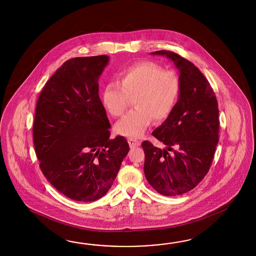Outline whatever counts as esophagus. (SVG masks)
Segmentation results:
<instances>
[{"instance_id":"1","label":"esophagus","mask_w":256,"mask_h":256,"mask_svg":"<svg viewBox=\"0 0 256 256\" xmlns=\"http://www.w3.org/2000/svg\"><path fill=\"white\" fill-rule=\"evenodd\" d=\"M128 142L130 148H136L141 146V142L134 138H128Z\"/></svg>"}]
</instances>
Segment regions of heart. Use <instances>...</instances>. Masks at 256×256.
I'll return each instance as SVG.
<instances>
[{"label":"heart","instance_id":"obj_1","mask_svg":"<svg viewBox=\"0 0 256 256\" xmlns=\"http://www.w3.org/2000/svg\"><path fill=\"white\" fill-rule=\"evenodd\" d=\"M180 93V78L174 71L164 70L150 61L138 62L120 71V83L106 84L102 104L114 116L124 112L130 98L136 108L130 110L117 124L122 136L140 137L152 122L166 120L171 114Z\"/></svg>","mask_w":256,"mask_h":256}]
</instances>
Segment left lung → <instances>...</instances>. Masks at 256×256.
Wrapping results in <instances>:
<instances>
[{"label": "left lung", "instance_id": "obj_1", "mask_svg": "<svg viewBox=\"0 0 256 256\" xmlns=\"http://www.w3.org/2000/svg\"><path fill=\"white\" fill-rule=\"evenodd\" d=\"M151 54L174 62L180 71V93L171 114L152 132L166 148L142 142L144 170L158 193L180 196L198 185L212 163L218 142L217 98L210 82L190 61L166 50Z\"/></svg>", "mask_w": 256, "mask_h": 256}]
</instances>
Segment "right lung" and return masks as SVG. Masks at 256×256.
Instances as JSON below:
<instances>
[{
	"label": "right lung",
	"instance_id": "1",
	"mask_svg": "<svg viewBox=\"0 0 256 256\" xmlns=\"http://www.w3.org/2000/svg\"><path fill=\"white\" fill-rule=\"evenodd\" d=\"M108 56L66 61L39 95L33 126L36 156L54 188L76 202H95L114 184L130 148L124 137L110 139L98 78Z\"/></svg>",
	"mask_w": 256,
	"mask_h": 256
}]
</instances>
